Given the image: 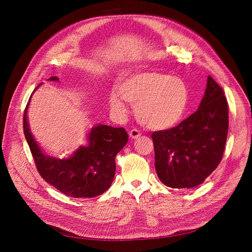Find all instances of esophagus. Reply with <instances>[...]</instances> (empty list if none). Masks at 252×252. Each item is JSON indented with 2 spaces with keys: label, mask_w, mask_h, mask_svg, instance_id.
<instances>
[{
  "label": "esophagus",
  "mask_w": 252,
  "mask_h": 252,
  "mask_svg": "<svg viewBox=\"0 0 252 252\" xmlns=\"http://www.w3.org/2000/svg\"><path fill=\"white\" fill-rule=\"evenodd\" d=\"M128 135H129V137L131 139H138L141 136V131L139 129H137V128H133V129L129 130Z\"/></svg>",
  "instance_id": "34e87169"
}]
</instances>
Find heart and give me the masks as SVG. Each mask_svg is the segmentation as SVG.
Returning a JSON list of instances; mask_svg holds the SVG:
<instances>
[{
  "label": "heart",
  "mask_w": 252,
  "mask_h": 252,
  "mask_svg": "<svg viewBox=\"0 0 252 252\" xmlns=\"http://www.w3.org/2000/svg\"><path fill=\"white\" fill-rule=\"evenodd\" d=\"M111 93L109 102L117 113L126 112L125 100L136 106L138 121L151 129H166L181 122L186 112L189 93L180 78L158 71L130 76Z\"/></svg>",
  "instance_id": "b5f03b06"
}]
</instances>
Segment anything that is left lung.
<instances>
[{"label":"left lung","mask_w":252,"mask_h":252,"mask_svg":"<svg viewBox=\"0 0 252 252\" xmlns=\"http://www.w3.org/2000/svg\"><path fill=\"white\" fill-rule=\"evenodd\" d=\"M229 129V105L222 88L208 75L199 108L169 129L152 133L155 169L167 187L199 186L220 164Z\"/></svg>","instance_id":"left-lung-1"}]
</instances>
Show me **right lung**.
I'll return each instance as SVG.
<instances>
[{
  "instance_id": "1",
  "label": "right lung",
  "mask_w": 252,
  "mask_h": 252,
  "mask_svg": "<svg viewBox=\"0 0 252 252\" xmlns=\"http://www.w3.org/2000/svg\"><path fill=\"white\" fill-rule=\"evenodd\" d=\"M52 76L50 81H57ZM30 103V101H29ZM23 114V131L35 167L41 177L61 193L74 198H92L103 194L113 181L115 157L127 143L124 127L99 125L90 131L89 145L81 147L67 159L46 156L33 140Z\"/></svg>"
}]
</instances>
